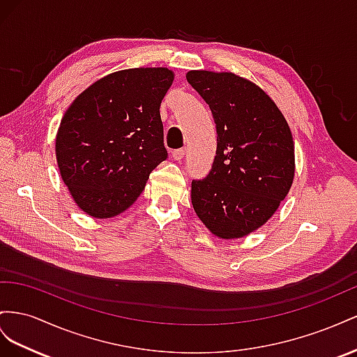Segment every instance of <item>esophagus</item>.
<instances>
[{
	"instance_id": "34e87169",
	"label": "esophagus",
	"mask_w": 357,
	"mask_h": 357,
	"mask_svg": "<svg viewBox=\"0 0 357 357\" xmlns=\"http://www.w3.org/2000/svg\"><path fill=\"white\" fill-rule=\"evenodd\" d=\"M184 155H185V149L182 148V149H175L172 152V158L173 160H176V161H181L182 158H184Z\"/></svg>"
}]
</instances>
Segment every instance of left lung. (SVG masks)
I'll return each instance as SVG.
<instances>
[{
    "label": "left lung",
    "instance_id": "obj_1",
    "mask_svg": "<svg viewBox=\"0 0 357 357\" xmlns=\"http://www.w3.org/2000/svg\"><path fill=\"white\" fill-rule=\"evenodd\" d=\"M188 84L211 107L217 152L209 175L191 182V203L221 239L250 235L286 199L294 178V144L278 106L231 71L190 70Z\"/></svg>",
    "mask_w": 357,
    "mask_h": 357
}]
</instances>
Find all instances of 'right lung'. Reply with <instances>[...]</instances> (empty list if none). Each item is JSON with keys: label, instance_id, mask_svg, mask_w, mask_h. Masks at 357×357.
Returning <instances> with one entry per match:
<instances>
[{"label": "right lung", "instance_id": "1", "mask_svg": "<svg viewBox=\"0 0 357 357\" xmlns=\"http://www.w3.org/2000/svg\"><path fill=\"white\" fill-rule=\"evenodd\" d=\"M175 73L166 67L119 70L82 91L55 139L59 175L86 215L127 211L167 158L160 105Z\"/></svg>", "mask_w": 357, "mask_h": 357}]
</instances>
